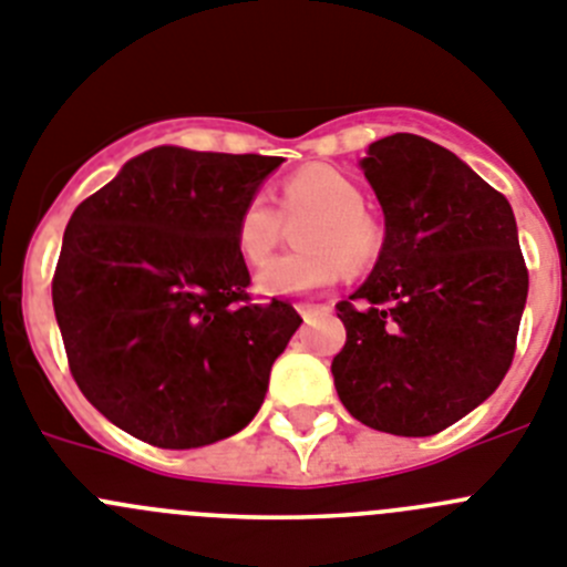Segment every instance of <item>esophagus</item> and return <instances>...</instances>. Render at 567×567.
<instances>
[{"label": "esophagus", "mask_w": 567, "mask_h": 567, "mask_svg": "<svg viewBox=\"0 0 567 567\" xmlns=\"http://www.w3.org/2000/svg\"><path fill=\"white\" fill-rule=\"evenodd\" d=\"M296 310H299V316H302L305 321L316 319V316H324V313H330V308H328V305H308V302H299V305H296Z\"/></svg>", "instance_id": "34e87169"}]
</instances>
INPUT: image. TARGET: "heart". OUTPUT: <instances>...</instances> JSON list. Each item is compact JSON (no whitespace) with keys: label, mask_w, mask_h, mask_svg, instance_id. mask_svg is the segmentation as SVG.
Instances as JSON below:
<instances>
[{"label":"heart","mask_w":567,"mask_h":567,"mask_svg":"<svg viewBox=\"0 0 567 567\" xmlns=\"http://www.w3.org/2000/svg\"><path fill=\"white\" fill-rule=\"evenodd\" d=\"M310 220L299 228V246L308 251L288 254L268 262L257 277L265 296L310 293L333 285L344 265L364 271L381 251V231L364 212L359 183L333 166H302L279 186L277 208L254 195L243 203L234 223V248L246 265H262L288 234V223Z\"/></svg>","instance_id":"b5f03b06"}]
</instances>
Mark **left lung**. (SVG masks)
I'll return each instance as SVG.
<instances>
[{"label":"left lung","mask_w":567,"mask_h":567,"mask_svg":"<svg viewBox=\"0 0 567 567\" xmlns=\"http://www.w3.org/2000/svg\"><path fill=\"white\" fill-rule=\"evenodd\" d=\"M361 169L384 208V246L336 305L347 328L336 392L370 430L437 435L512 367L528 296L517 223L497 188L426 137H381Z\"/></svg>","instance_id":"left-lung-1"}]
</instances>
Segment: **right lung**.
Returning a JSON list of instances; mask_svg holds the SVG:
<instances>
[{"label": "right lung", "mask_w": 567, "mask_h": 567, "mask_svg": "<svg viewBox=\"0 0 567 567\" xmlns=\"http://www.w3.org/2000/svg\"><path fill=\"white\" fill-rule=\"evenodd\" d=\"M282 157L157 146L73 212L53 274L68 364L106 421L161 449L248 426L293 305H254L234 223Z\"/></svg>", "instance_id": "right-lung-1"}]
</instances>
